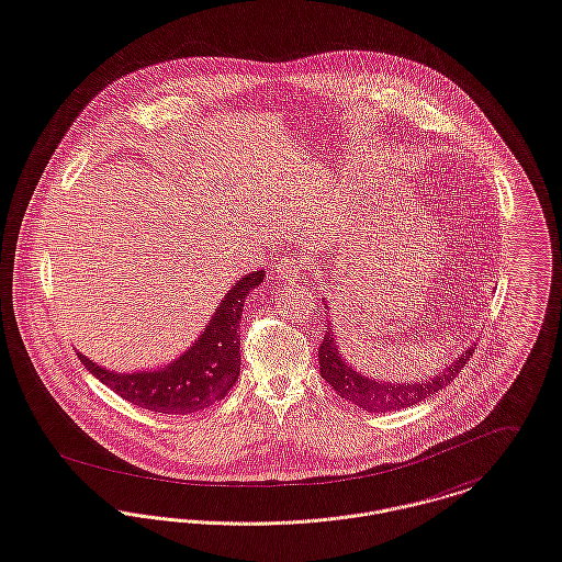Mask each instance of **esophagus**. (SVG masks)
I'll return each mask as SVG.
<instances>
[{"label":"esophagus","instance_id":"34e87169","mask_svg":"<svg viewBox=\"0 0 562 562\" xmlns=\"http://www.w3.org/2000/svg\"><path fill=\"white\" fill-rule=\"evenodd\" d=\"M277 268H279L277 272H279L281 279H285V281H296V279L303 277V272L306 270L305 259L301 256L283 257Z\"/></svg>","mask_w":562,"mask_h":562}]
</instances>
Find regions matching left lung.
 Listing matches in <instances>:
<instances>
[{"label":"left lung","instance_id":"1","mask_svg":"<svg viewBox=\"0 0 562 562\" xmlns=\"http://www.w3.org/2000/svg\"><path fill=\"white\" fill-rule=\"evenodd\" d=\"M324 308L328 311L326 301ZM474 348L470 346L463 355L456 358L451 364H447L438 375L420 382H409V384H397V382H382L373 380L369 375H362L350 362H346L344 355L339 352L337 346V335L333 333V326L326 328V335L319 344L317 358H319V373L322 378L337 391L339 397L352 402L358 408L367 412H395V409L409 408L445 386H449L456 375L460 373L461 367L470 360Z\"/></svg>","mask_w":562,"mask_h":562}]
</instances>
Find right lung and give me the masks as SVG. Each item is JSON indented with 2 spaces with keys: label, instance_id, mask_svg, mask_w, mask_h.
Masks as SVG:
<instances>
[{
  "label": "right lung",
  "instance_id": "right-lung-1",
  "mask_svg": "<svg viewBox=\"0 0 562 562\" xmlns=\"http://www.w3.org/2000/svg\"><path fill=\"white\" fill-rule=\"evenodd\" d=\"M263 270L238 279L214 308L195 344L160 369L117 373L79 352L83 367L113 393L160 414H193L221 402L240 375V317Z\"/></svg>",
  "mask_w": 562,
  "mask_h": 562
}]
</instances>
